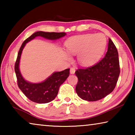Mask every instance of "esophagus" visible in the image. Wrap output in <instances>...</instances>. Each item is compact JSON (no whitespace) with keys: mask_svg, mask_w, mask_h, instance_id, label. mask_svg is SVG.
I'll list each match as a JSON object with an SVG mask.
<instances>
[{"mask_svg":"<svg viewBox=\"0 0 135 135\" xmlns=\"http://www.w3.org/2000/svg\"><path fill=\"white\" fill-rule=\"evenodd\" d=\"M70 71V74H74L75 73V71H76V70H75L74 68H71Z\"/></svg>","mask_w":135,"mask_h":135,"instance_id":"1","label":"esophagus"}]
</instances>
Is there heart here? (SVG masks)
<instances>
[{"label":"heart","mask_w":135,"mask_h":135,"mask_svg":"<svg viewBox=\"0 0 135 135\" xmlns=\"http://www.w3.org/2000/svg\"><path fill=\"white\" fill-rule=\"evenodd\" d=\"M107 46V38L102 33L86 34L71 37L66 41L68 53L77 54V60L82 65H92L101 58Z\"/></svg>","instance_id":"obj_1"}]
</instances>
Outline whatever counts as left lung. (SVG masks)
I'll use <instances>...</instances> for the list:
<instances>
[{"label":"left lung","mask_w":135,"mask_h":135,"mask_svg":"<svg viewBox=\"0 0 135 135\" xmlns=\"http://www.w3.org/2000/svg\"><path fill=\"white\" fill-rule=\"evenodd\" d=\"M118 54L110 38L108 51L99 62L92 67L78 69L76 91L79 97L87 101H97L114 90L120 75Z\"/></svg>","instance_id":"8db88e82"}]
</instances>
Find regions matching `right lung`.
I'll return each instance as SVG.
<instances>
[{
	"label": "right lung",
	"mask_w": 135,
	"mask_h": 135,
	"mask_svg": "<svg viewBox=\"0 0 135 135\" xmlns=\"http://www.w3.org/2000/svg\"><path fill=\"white\" fill-rule=\"evenodd\" d=\"M66 35L65 33L36 31L22 43L18 52L17 61L15 64V71L17 78V83L22 93L34 102L46 104L53 100L58 95L59 87L64 82L70 75V69L62 71L54 72L45 81L34 83L26 80L22 77L20 70V62L22 52L26 43L36 37L40 36L48 40H56Z\"/></svg>",
	"instance_id": "add662e5"
}]
</instances>
